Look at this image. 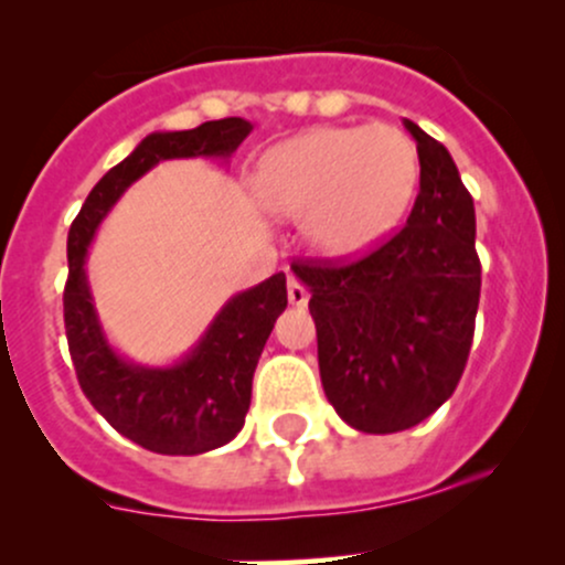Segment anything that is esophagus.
I'll use <instances>...</instances> for the list:
<instances>
[{
  "instance_id": "obj_1",
  "label": "esophagus",
  "mask_w": 565,
  "mask_h": 565,
  "mask_svg": "<svg viewBox=\"0 0 565 565\" xmlns=\"http://www.w3.org/2000/svg\"><path fill=\"white\" fill-rule=\"evenodd\" d=\"M288 301L294 303V307H303V303L309 301L307 285H303L296 275L288 277Z\"/></svg>"
}]
</instances>
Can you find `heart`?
I'll list each match as a JSON object with an SVG mask.
<instances>
[{
	"instance_id": "obj_1",
	"label": "heart",
	"mask_w": 565,
	"mask_h": 565,
	"mask_svg": "<svg viewBox=\"0 0 565 565\" xmlns=\"http://www.w3.org/2000/svg\"><path fill=\"white\" fill-rule=\"evenodd\" d=\"M416 149L401 128H315L277 143L253 173L258 205L303 215V234L328 258H352L386 237L416 186Z\"/></svg>"
}]
</instances>
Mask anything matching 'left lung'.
I'll return each mask as SVG.
<instances>
[{"mask_svg":"<svg viewBox=\"0 0 565 565\" xmlns=\"http://www.w3.org/2000/svg\"><path fill=\"white\" fill-rule=\"evenodd\" d=\"M403 125L422 164L403 230L352 264H294L312 294L328 403L367 435L416 427L454 395L480 301L470 192L446 146Z\"/></svg>","mask_w":565,"mask_h":565,"instance_id":"obj_1","label":"left lung"}]
</instances>
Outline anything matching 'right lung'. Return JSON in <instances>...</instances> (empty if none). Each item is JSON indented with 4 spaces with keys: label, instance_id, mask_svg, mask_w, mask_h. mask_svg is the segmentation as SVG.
Here are the masks:
<instances>
[{
    "label": "right lung",
    "instance_id": "obj_1",
    "mask_svg": "<svg viewBox=\"0 0 565 565\" xmlns=\"http://www.w3.org/2000/svg\"><path fill=\"white\" fill-rule=\"evenodd\" d=\"M250 130L248 119L226 117L194 130L151 132L95 183L68 230L63 322L74 371L93 408L146 451L198 456L237 437L250 408L253 371L275 320L288 307L285 275L277 271L256 288L232 296L192 352L173 365L151 367L125 360L106 339L87 282V248L130 183L154 164L181 157L230 160Z\"/></svg>",
    "mask_w": 565,
    "mask_h": 565
}]
</instances>
